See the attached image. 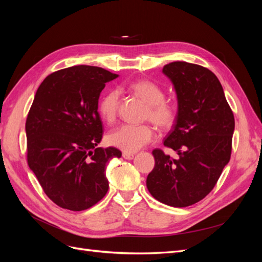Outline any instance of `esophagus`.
I'll list each match as a JSON object with an SVG mask.
<instances>
[{
  "mask_svg": "<svg viewBox=\"0 0 262 262\" xmlns=\"http://www.w3.org/2000/svg\"><path fill=\"white\" fill-rule=\"evenodd\" d=\"M122 156H123V158H125V160H133L134 158V154L133 153H123L122 154Z\"/></svg>",
  "mask_w": 262,
  "mask_h": 262,
  "instance_id": "obj_1",
  "label": "esophagus"
}]
</instances>
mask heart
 Segmentation results:
<instances>
[{
	"label": "heart",
	"mask_w": 262,
	"mask_h": 262,
	"mask_svg": "<svg viewBox=\"0 0 262 262\" xmlns=\"http://www.w3.org/2000/svg\"><path fill=\"white\" fill-rule=\"evenodd\" d=\"M130 90L148 105L147 118L161 128H168L176 119V108L165 100V92L161 86L150 81H137L130 85ZM120 94L117 90L110 91L99 100V114L108 123L116 120L119 109ZM155 132L147 124H122L110 131L107 136L108 143L125 153H134L149 143Z\"/></svg>",
	"instance_id": "b5f03b06"
}]
</instances>
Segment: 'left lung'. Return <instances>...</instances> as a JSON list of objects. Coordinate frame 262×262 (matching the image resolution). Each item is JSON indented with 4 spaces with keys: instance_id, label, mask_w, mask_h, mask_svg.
Masks as SVG:
<instances>
[{
    "instance_id": "left-lung-1",
    "label": "left lung",
    "mask_w": 262,
    "mask_h": 262,
    "mask_svg": "<svg viewBox=\"0 0 262 262\" xmlns=\"http://www.w3.org/2000/svg\"><path fill=\"white\" fill-rule=\"evenodd\" d=\"M175 87L178 113L164 145L177 160L155 148L146 187L156 200L173 208L192 205L216 185L232 153L235 119L216 75L184 61L163 68Z\"/></svg>"
}]
</instances>
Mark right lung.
<instances>
[{
	"instance_id": "add662e5",
	"label": "right lung",
	"mask_w": 262,
	"mask_h": 262,
	"mask_svg": "<svg viewBox=\"0 0 262 262\" xmlns=\"http://www.w3.org/2000/svg\"><path fill=\"white\" fill-rule=\"evenodd\" d=\"M117 77L98 67L75 66L51 73L38 87L26 120L27 163L60 208L90 209L108 191L107 163L121 152L97 147L98 99Z\"/></svg>"
}]
</instances>
